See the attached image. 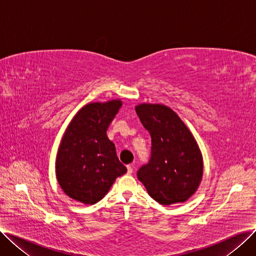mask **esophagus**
<instances>
[{"label": "esophagus", "instance_id": "34e87169", "mask_svg": "<svg viewBox=\"0 0 256 256\" xmlns=\"http://www.w3.org/2000/svg\"><path fill=\"white\" fill-rule=\"evenodd\" d=\"M132 170H134V166L132 165H128V174H132Z\"/></svg>", "mask_w": 256, "mask_h": 256}]
</instances>
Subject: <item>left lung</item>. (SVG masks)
Returning a JSON list of instances; mask_svg holds the SVG:
<instances>
[{
  "mask_svg": "<svg viewBox=\"0 0 256 256\" xmlns=\"http://www.w3.org/2000/svg\"><path fill=\"white\" fill-rule=\"evenodd\" d=\"M136 112L152 137V156L138 170V180L160 204L184 202L196 192L204 174L195 138L167 106L141 104Z\"/></svg>",
  "mask_w": 256,
  "mask_h": 256,
  "instance_id": "left-lung-1",
  "label": "left lung"
}]
</instances>
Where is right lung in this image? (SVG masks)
<instances>
[{"label":"right lung","instance_id":"obj_1","mask_svg":"<svg viewBox=\"0 0 256 256\" xmlns=\"http://www.w3.org/2000/svg\"><path fill=\"white\" fill-rule=\"evenodd\" d=\"M120 100L84 106L67 126L56 158V176L63 192L85 204L98 202L118 176L128 171L106 136Z\"/></svg>","mask_w":256,"mask_h":256}]
</instances>
